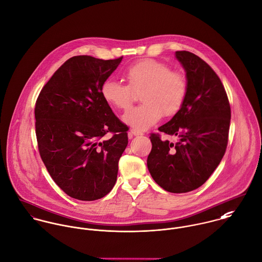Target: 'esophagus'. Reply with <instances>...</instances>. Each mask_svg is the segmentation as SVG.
Returning <instances> with one entry per match:
<instances>
[{
	"mask_svg": "<svg viewBox=\"0 0 262 262\" xmlns=\"http://www.w3.org/2000/svg\"><path fill=\"white\" fill-rule=\"evenodd\" d=\"M130 135H133V136H142L143 135V133L142 132H140V130H138V129H136V128H132L130 129Z\"/></svg>",
	"mask_w": 262,
	"mask_h": 262,
	"instance_id": "34e87169",
	"label": "esophagus"
}]
</instances>
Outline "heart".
<instances>
[{"label": "heart", "instance_id": "1", "mask_svg": "<svg viewBox=\"0 0 262 262\" xmlns=\"http://www.w3.org/2000/svg\"><path fill=\"white\" fill-rule=\"evenodd\" d=\"M124 77L127 85L113 79L102 83L101 95L108 104L118 109H128L141 92L143 104L130 109L123 121L132 127L143 130L158 122L163 113L176 114L185 101L187 81L183 74L171 71L170 67L155 59H144L130 66Z\"/></svg>", "mask_w": 262, "mask_h": 262}]
</instances>
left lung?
<instances>
[{"mask_svg":"<svg viewBox=\"0 0 262 262\" xmlns=\"http://www.w3.org/2000/svg\"><path fill=\"white\" fill-rule=\"evenodd\" d=\"M175 55L186 72L187 94L180 110L158 129L179 141L173 144L151 134L147 165L163 189L184 193L202 186L224 157L231 108L220 78L204 59L186 51Z\"/></svg>","mask_w":262,"mask_h":262,"instance_id":"8db88e82","label":"left lung"}]
</instances>
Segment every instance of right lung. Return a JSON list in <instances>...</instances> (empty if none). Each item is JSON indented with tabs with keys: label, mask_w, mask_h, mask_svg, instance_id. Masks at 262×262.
<instances>
[{
	"label": "right lung",
	"mask_w": 262,
	"mask_h": 262,
	"mask_svg": "<svg viewBox=\"0 0 262 262\" xmlns=\"http://www.w3.org/2000/svg\"><path fill=\"white\" fill-rule=\"evenodd\" d=\"M121 59L73 56L55 71L36 100L40 157L53 181L73 199H102L115 184L128 127L103 99L101 86ZM107 133L112 137L103 139Z\"/></svg>",
	"instance_id": "right-lung-1"
}]
</instances>
